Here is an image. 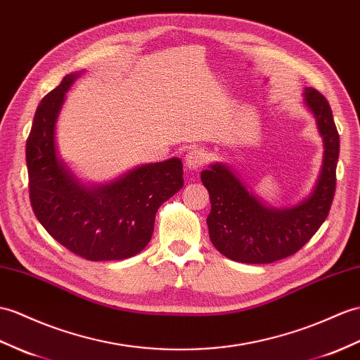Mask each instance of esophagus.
Here are the masks:
<instances>
[{"mask_svg":"<svg viewBox=\"0 0 360 360\" xmlns=\"http://www.w3.org/2000/svg\"><path fill=\"white\" fill-rule=\"evenodd\" d=\"M207 162V155L204 150L200 148H190L186 158H184V164L188 170H198Z\"/></svg>","mask_w":360,"mask_h":360,"instance_id":"34e87169","label":"esophagus"}]
</instances>
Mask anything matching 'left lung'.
I'll use <instances>...</instances> for the list:
<instances>
[{
    "instance_id": "obj_1",
    "label": "left lung",
    "mask_w": 360,
    "mask_h": 360,
    "mask_svg": "<svg viewBox=\"0 0 360 360\" xmlns=\"http://www.w3.org/2000/svg\"><path fill=\"white\" fill-rule=\"evenodd\" d=\"M304 95L325 146L322 172L310 198L297 207L274 210L259 202L225 165L214 164L200 173L212 202L208 235L213 245L231 261H281L299 252L327 219L336 191L339 133L327 98L313 87L305 89Z\"/></svg>"
}]
</instances>
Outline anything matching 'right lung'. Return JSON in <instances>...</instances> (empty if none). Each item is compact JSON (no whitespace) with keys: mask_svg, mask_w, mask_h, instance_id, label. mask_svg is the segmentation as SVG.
I'll return each mask as SVG.
<instances>
[{"mask_svg":"<svg viewBox=\"0 0 360 360\" xmlns=\"http://www.w3.org/2000/svg\"><path fill=\"white\" fill-rule=\"evenodd\" d=\"M77 77H64L37 107L26 144L30 204L49 235L73 255L121 261L152 239L158 208L184 186L182 162L141 165L98 188L75 181L56 156L55 122Z\"/></svg>","mask_w":360,"mask_h":360,"instance_id":"obj_1","label":"right lung"}]
</instances>
